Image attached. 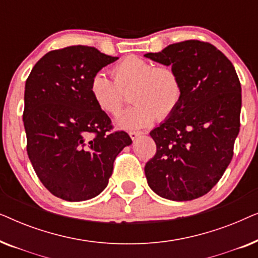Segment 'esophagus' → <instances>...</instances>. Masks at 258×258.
Masks as SVG:
<instances>
[{
  "instance_id": "1",
  "label": "esophagus",
  "mask_w": 258,
  "mask_h": 258,
  "mask_svg": "<svg viewBox=\"0 0 258 258\" xmlns=\"http://www.w3.org/2000/svg\"><path fill=\"white\" fill-rule=\"evenodd\" d=\"M129 135H130V137H132L133 141H136L141 135H142V133H141V132H130Z\"/></svg>"
}]
</instances>
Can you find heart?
I'll return each instance as SVG.
<instances>
[{
  "label": "heart",
  "instance_id": "1",
  "mask_svg": "<svg viewBox=\"0 0 258 258\" xmlns=\"http://www.w3.org/2000/svg\"><path fill=\"white\" fill-rule=\"evenodd\" d=\"M114 81L103 72L90 81L91 97L98 108L109 115H117L124 103L122 90L133 87L130 98L135 104L117 119L123 128L149 125L158 116L167 118L177 109L183 88L172 67H155L139 56H128L111 68Z\"/></svg>",
  "mask_w": 258,
  "mask_h": 258
}]
</instances>
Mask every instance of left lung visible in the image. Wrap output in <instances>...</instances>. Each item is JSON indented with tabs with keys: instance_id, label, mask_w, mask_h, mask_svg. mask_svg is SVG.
I'll return each mask as SVG.
<instances>
[{
	"instance_id": "1",
	"label": "left lung",
	"mask_w": 258,
	"mask_h": 258,
	"mask_svg": "<svg viewBox=\"0 0 258 258\" xmlns=\"http://www.w3.org/2000/svg\"><path fill=\"white\" fill-rule=\"evenodd\" d=\"M144 56L171 66L183 88L177 109L150 132L157 150L144 167L148 184L167 200L199 199L216 185L234 155L242 107L238 76L208 42L183 41Z\"/></svg>"
}]
</instances>
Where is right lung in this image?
Segmentation results:
<instances>
[{
	"mask_svg": "<svg viewBox=\"0 0 258 258\" xmlns=\"http://www.w3.org/2000/svg\"><path fill=\"white\" fill-rule=\"evenodd\" d=\"M117 58L72 45L47 52L26 81L27 153L56 197L80 202L97 196L108 185L116 156L132 144L125 132L111 133V119L90 94L91 77Z\"/></svg>",
	"mask_w": 258,
	"mask_h": 258,
	"instance_id": "obj_1",
	"label": "right lung"
}]
</instances>
